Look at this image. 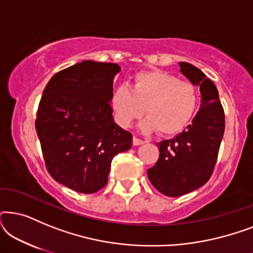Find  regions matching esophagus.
<instances>
[{"label": "esophagus", "mask_w": 253, "mask_h": 253, "mask_svg": "<svg viewBox=\"0 0 253 253\" xmlns=\"http://www.w3.org/2000/svg\"><path fill=\"white\" fill-rule=\"evenodd\" d=\"M144 143H145L144 140H141V139H139V138H137V137H133V139H132L133 146H139V145H143Z\"/></svg>", "instance_id": "obj_1"}]
</instances>
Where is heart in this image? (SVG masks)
I'll use <instances>...</instances> for the list:
<instances>
[{"mask_svg": "<svg viewBox=\"0 0 253 253\" xmlns=\"http://www.w3.org/2000/svg\"><path fill=\"white\" fill-rule=\"evenodd\" d=\"M110 106L121 126L129 127L145 113L147 119L141 130L171 136L181 132L195 115L198 93L191 83L166 71H140L133 76L130 88L123 85L114 89Z\"/></svg>", "mask_w": 253, "mask_h": 253, "instance_id": "heart-1", "label": "heart"}]
</instances>
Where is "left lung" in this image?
Returning a JSON list of instances; mask_svg holds the SVG:
<instances>
[{
  "mask_svg": "<svg viewBox=\"0 0 253 253\" xmlns=\"http://www.w3.org/2000/svg\"><path fill=\"white\" fill-rule=\"evenodd\" d=\"M181 72L199 86L200 109L192 123L171 139L158 143L159 160L147 170L152 185L168 197H179L200 188L215 167L224 132V112L214 83L195 65L179 62Z\"/></svg>",
  "mask_w": 253,
  "mask_h": 253,
  "instance_id": "obj_1",
  "label": "left lung"
}]
</instances>
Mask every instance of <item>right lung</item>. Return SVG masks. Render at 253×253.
I'll return each mask as SVG.
<instances>
[{"instance_id": "add662e5", "label": "right lung", "mask_w": 253, "mask_h": 253, "mask_svg": "<svg viewBox=\"0 0 253 253\" xmlns=\"http://www.w3.org/2000/svg\"><path fill=\"white\" fill-rule=\"evenodd\" d=\"M121 68L83 61L55 74L41 96L36 130L55 181L94 193L108 181L113 158L130 150L132 134L114 122L110 95Z\"/></svg>"}]
</instances>
